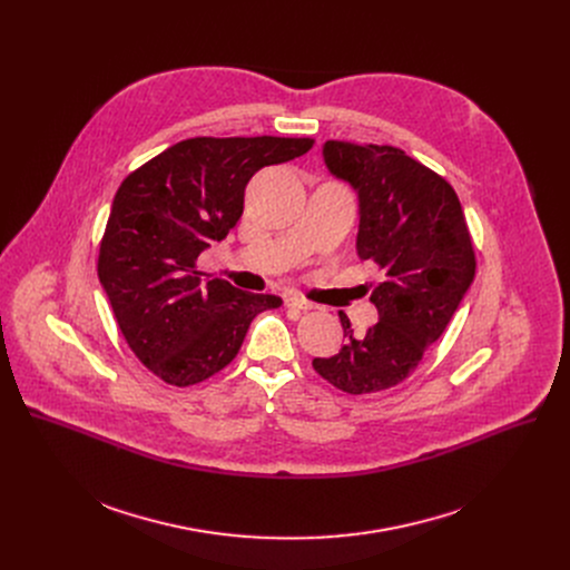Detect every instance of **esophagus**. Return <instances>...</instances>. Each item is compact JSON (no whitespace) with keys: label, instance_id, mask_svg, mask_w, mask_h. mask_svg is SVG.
<instances>
[{"label":"esophagus","instance_id":"1","mask_svg":"<svg viewBox=\"0 0 570 570\" xmlns=\"http://www.w3.org/2000/svg\"><path fill=\"white\" fill-rule=\"evenodd\" d=\"M286 306H288V308H297V311H311V308H315V304H311L308 299L297 297V295L288 297V299H286Z\"/></svg>","mask_w":570,"mask_h":570}]
</instances>
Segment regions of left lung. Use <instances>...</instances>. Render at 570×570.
Segmentation results:
<instances>
[{
	"label": "left lung",
	"instance_id": "obj_1",
	"mask_svg": "<svg viewBox=\"0 0 570 570\" xmlns=\"http://www.w3.org/2000/svg\"><path fill=\"white\" fill-rule=\"evenodd\" d=\"M322 159L356 191V253L379 264L383 282L370 295L374 327L356 336L341 311L345 345L313 367L350 394L387 390L420 365L466 295L475 275L469 227L453 187L401 148L332 139Z\"/></svg>",
	"mask_w": 570,
	"mask_h": 570
}]
</instances>
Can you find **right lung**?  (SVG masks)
<instances>
[{
    "label": "right lung",
    "instance_id": "add662e5",
    "mask_svg": "<svg viewBox=\"0 0 570 570\" xmlns=\"http://www.w3.org/2000/svg\"><path fill=\"white\" fill-rule=\"evenodd\" d=\"M313 139L194 137L161 150L115 194L99 250V279L135 356L185 387L220 372L250 322L282 306L196 268L243 214L250 178L304 155Z\"/></svg>",
    "mask_w": 570,
    "mask_h": 570
}]
</instances>
